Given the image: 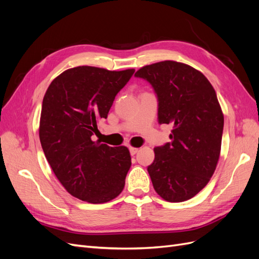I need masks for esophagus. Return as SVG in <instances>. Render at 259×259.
Returning a JSON list of instances; mask_svg holds the SVG:
<instances>
[{"mask_svg": "<svg viewBox=\"0 0 259 259\" xmlns=\"http://www.w3.org/2000/svg\"><path fill=\"white\" fill-rule=\"evenodd\" d=\"M139 151V149L138 148H134V147H130V152H131V154L132 155H134V154H136L137 152Z\"/></svg>", "mask_w": 259, "mask_h": 259, "instance_id": "1", "label": "esophagus"}]
</instances>
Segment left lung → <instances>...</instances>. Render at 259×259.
I'll use <instances>...</instances> for the list:
<instances>
[{
    "mask_svg": "<svg viewBox=\"0 0 259 259\" xmlns=\"http://www.w3.org/2000/svg\"><path fill=\"white\" fill-rule=\"evenodd\" d=\"M135 76L152 85L159 123L174 127L148 166L154 190L167 202L189 200L207 185L221 154L224 114L216 92L199 70L173 60L145 66Z\"/></svg>",
    "mask_w": 259,
    "mask_h": 259,
    "instance_id": "1",
    "label": "left lung"
}]
</instances>
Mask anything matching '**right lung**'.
Segmentation results:
<instances>
[{"label":"right lung","instance_id":"right-lung-1","mask_svg":"<svg viewBox=\"0 0 259 259\" xmlns=\"http://www.w3.org/2000/svg\"><path fill=\"white\" fill-rule=\"evenodd\" d=\"M134 72L75 67L54 79L45 93L38 128L44 154L60 184L82 201L106 203L123 190L132 165L128 149L92 136Z\"/></svg>","mask_w":259,"mask_h":259}]
</instances>
